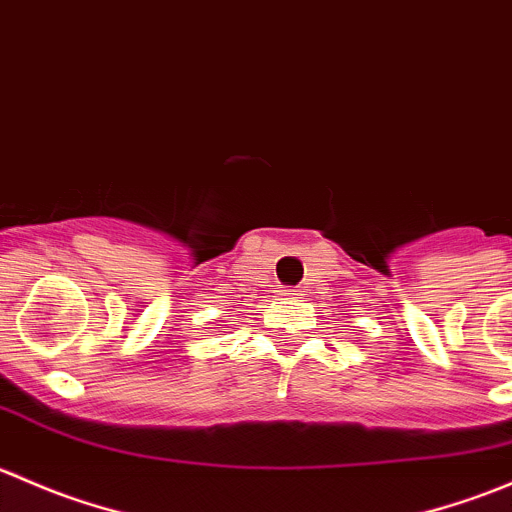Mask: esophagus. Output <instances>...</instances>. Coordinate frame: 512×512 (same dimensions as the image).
<instances>
[{
  "mask_svg": "<svg viewBox=\"0 0 512 512\" xmlns=\"http://www.w3.org/2000/svg\"><path fill=\"white\" fill-rule=\"evenodd\" d=\"M299 297H302V294H299L297 289H282V299H287V302H299Z\"/></svg>",
  "mask_w": 512,
  "mask_h": 512,
  "instance_id": "34e87169",
  "label": "esophagus"
}]
</instances>
